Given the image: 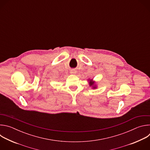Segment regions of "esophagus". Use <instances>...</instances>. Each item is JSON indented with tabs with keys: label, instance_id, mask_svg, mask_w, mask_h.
<instances>
[{
	"label": "esophagus",
	"instance_id": "esophagus-1",
	"mask_svg": "<svg viewBox=\"0 0 150 150\" xmlns=\"http://www.w3.org/2000/svg\"><path fill=\"white\" fill-rule=\"evenodd\" d=\"M70 73H71V74H75L76 73V71L75 70H74V69H72V70H71V71Z\"/></svg>",
	"mask_w": 150,
	"mask_h": 150
}]
</instances>
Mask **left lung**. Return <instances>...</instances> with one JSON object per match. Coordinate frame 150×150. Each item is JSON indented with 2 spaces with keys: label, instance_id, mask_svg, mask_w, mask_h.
Masks as SVG:
<instances>
[{
  "label": "left lung",
  "instance_id": "obj_1",
  "mask_svg": "<svg viewBox=\"0 0 150 150\" xmlns=\"http://www.w3.org/2000/svg\"><path fill=\"white\" fill-rule=\"evenodd\" d=\"M87 81L88 82V84L90 85V87H91L93 89H96L97 88V85L96 84V82L95 81L93 80V79H88Z\"/></svg>",
  "mask_w": 150,
  "mask_h": 150
}]
</instances>
